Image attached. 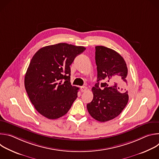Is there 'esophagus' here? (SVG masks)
Segmentation results:
<instances>
[{"label":"esophagus","mask_w":159,"mask_h":159,"mask_svg":"<svg viewBox=\"0 0 159 159\" xmlns=\"http://www.w3.org/2000/svg\"><path fill=\"white\" fill-rule=\"evenodd\" d=\"M87 88L86 87H85V86H83V87H80V90H81V92H85L86 90H87Z\"/></svg>","instance_id":"34e87169"}]
</instances>
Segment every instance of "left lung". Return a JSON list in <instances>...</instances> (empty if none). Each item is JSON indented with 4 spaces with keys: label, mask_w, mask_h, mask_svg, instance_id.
<instances>
[{
    "label": "left lung",
    "mask_w": 159,
    "mask_h": 159,
    "mask_svg": "<svg viewBox=\"0 0 159 159\" xmlns=\"http://www.w3.org/2000/svg\"><path fill=\"white\" fill-rule=\"evenodd\" d=\"M95 59L98 83L92 89L93 99L87 108L93 118L105 122L120 115L128 102V68L118 52L105 47H96ZM101 80L104 83L99 85Z\"/></svg>",
    "instance_id": "obj_1"
}]
</instances>
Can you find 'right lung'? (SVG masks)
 Wrapping results in <instances>:
<instances>
[{
  "instance_id": "obj_1",
  "label": "right lung",
  "mask_w": 159,
  "mask_h": 159,
  "mask_svg": "<svg viewBox=\"0 0 159 159\" xmlns=\"http://www.w3.org/2000/svg\"><path fill=\"white\" fill-rule=\"evenodd\" d=\"M85 48L58 43L39 49L33 57L25 77V86L37 111L50 120L59 118L77 98L78 87L70 83V67Z\"/></svg>"
}]
</instances>
